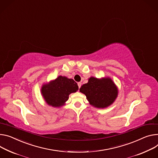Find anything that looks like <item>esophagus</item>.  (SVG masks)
<instances>
[{"instance_id": "34e87169", "label": "esophagus", "mask_w": 158, "mask_h": 158, "mask_svg": "<svg viewBox=\"0 0 158 158\" xmlns=\"http://www.w3.org/2000/svg\"><path fill=\"white\" fill-rule=\"evenodd\" d=\"M77 84H78V86H79V88H81V82H78L77 83Z\"/></svg>"}]
</instances>
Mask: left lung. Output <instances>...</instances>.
Returning <instances> with one entry per match:
<instances>
[{
    "mask_svg": "<svg viewBox=\"0 0 158 158\" xmlns=\"http://www.w3.org/2000/svg\"><path fill=\"white\" fill-rule=\"evenodd\" d=\"M79 91L85 95L91 106L102 109L111 105L118 94V87L110 77L100 79L90 77Z\"/></svg>",
    "mask_w": 158,
    "mask_h": 158,
    "instance_id": "left-lung-1",
    "label": "left lung"
}]
</instances>
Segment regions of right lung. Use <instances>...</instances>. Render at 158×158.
Wrapping results in <instances>:
<instances>
[{
  "label": "right lung",
  "mask_w": 158,
  "mask_h": 158,
  "mask_svg": "<svg viewBox=\"0 0 158 158\" xmlns=\"http://www.w3.org/2000/svg\"><path fill=\"white\" fill-rule=\"evenodd\" d=\"M79 89L77 84L73 79L59 76L55 79L45 83L41 88V94L45 103L54 108L64 106L71 93Z\"/></svg>",
  "instance_id": "obj_1"
}]
</instances>
